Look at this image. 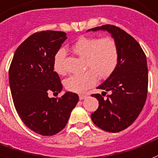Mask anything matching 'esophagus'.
<instances>
[{
  "instance_id": "obj_1",
  "label": "esophagus",
  "mask_w": 158,
  "mask_h": 158,
  "mask_svg": "<svg viewBox=\"0 0 158 158\" xmlns=\"http://www.w3.org/2000/svg\"><path fill=\"white\" fill-rule=\"evenodd\" d=\"M87 97V95H85V94H81V95H79V98H80V100H82V99H85Z\"/></svg>"
}]
</instances>
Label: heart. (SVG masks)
Returning a JSON list of instances; mask_svg holds the SVG:
<instances>
[{
    "mask_svg": "<svg viewBox=\"0 0 158 158\" xmlns=\"http://www.w3.org/2000/svg\"><path fill=\"white\" fill-rule=\"evenodd\" d=\"M72 51L79 57L85 59V70L81 75L68 77L64 82L66 90L81 93L94 86L97 77L107 79L117 69L119 60V51L117 43L111 37L104 38H80L72 45ZM66 53L60 49L54 57V70L58 74L66 73L64 62Z\"/></svg>",
    "mask_w": 158,
    "mask_h": 158,
    "instance_id": "1",
    "label": "heart"
}]
</instances>
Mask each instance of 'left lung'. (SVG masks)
Returning <instances> with one entry per match:
<instances>
[{"mask_svg":"<svg viewBox=\"0 0 158 158\" xmlns=\"http://www.w3.org/2000/svg\"><path fill=\"white\" fill-rule=\"evenodd\" d=\"M106 30L112 34L119 51L118 65L114 73L98 88L107 93L92 94L99 106L91 114L92 120L108 132H119L136 119L146 103L148 88L147 57L139 43L133 37L114 25L106 24L88 31ZM103 95V94H102Z\"/></svg>","mask_w":158,"mask_h":158,"instance_id":"obj_1","label":"left lung"}]
</instances>
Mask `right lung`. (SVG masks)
Returning <instances> with one entry per match:
<instances>
[{"mask_svg": "<svg viewBox=\"0 0 158 158\" xmlns=\"http://www.w3.org/2000/svg\"><path fill=\"white\" fill-rule=\"evenodd\" d=\"M66 40L61 31H40L18 46L9 68V83L15 109L24 125L46 136L62 131L79 101L77 93L67 92L60 98L62 84L54 71V57Z\"/></svg>", "mask_w": 158, "mask_h": 158, "instance_id": "right-lung-1", "label": "right lung"}]
</instances>
